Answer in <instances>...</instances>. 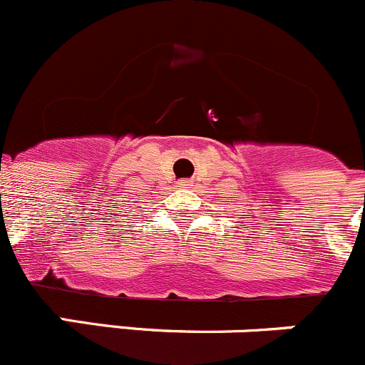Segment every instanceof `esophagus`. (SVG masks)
<instances>
[{
    "label": "esophagus",
    "instance_id": "esophagus-1",
    "mask_svg": "<svg viewBox=\"0 0 365 365\" xmlns=\"http://www.w3.org/2000/svg\"><path fill=\"white\" fill-rule=\"evenodd\" d=\"M189 183H190L189 180H180V182H178V185H180V187H185V185H189Z\"/></svg>",
    "mask_w": 365,
    "mask_h": 365
}]
</instances>
